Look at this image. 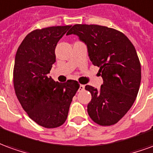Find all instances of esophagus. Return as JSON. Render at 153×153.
<instances>
[{
	"instance_id": "obj_1",
	"label": "esophagus",
	"mask_w": 153,
	"mask_h": 153,
	"mask_svg": "<svg viewBox=\"0 0 153 153\" xmlns=\"http://www.w3.org/2000/svg\"><path fill=\"white\" fill-rule=\"evenodd\" d=\"M84 85H83V84H80L79 85V92H82V91H83L84 90Z\"/></svg>"
}]
</instances>
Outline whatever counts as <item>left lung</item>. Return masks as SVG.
I'll use <instances>...</instances> for the list:
<instances>
[{"label": "left lung", "mask_w": 153, "mask_h": 153, "mask_svg": "<svg viewBox=\"0 0 153 153\" xmlns=\"http://www.w3.org/2000/svg\"><path fill=\"white\" fill-rule=\"evenodd\" d=\"M75 34L88 47L90 60L99 67L103 83L97 90L90 85V118L97 125L116 124L128 112L138 95L141 65L134 45L123 33L106 26L74 25L67 35Z\"/></svg>", "instance_id": "8db88e82"}]
</instances>
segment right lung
I'll return each mask as SVG.
<instances>
[{
  "label": "right lung",
  "mask_w": 153,
  "mask_h": 153,
  "mask_svg": "<svg viewBox=\"0 0 153 153\" xmlns=\"http://www.w3.org/2000/svg\"><path fill=\"white\" fill-rule=\"evenodd\" d=\"M70 27L35 29L25 37L15 56L13 82L16 97L28 116L44 128L63 125L79 88L76 80L59 83L47 76L56 62L57 42Z\"/></svg>",
  "instance_id": "1"
}]
</instances>
